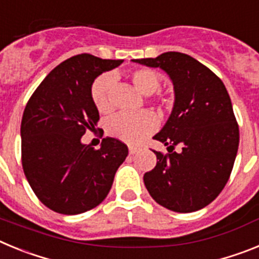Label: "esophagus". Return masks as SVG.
<instances>
[{
    "mask_svg": "<svg viewBox=\"0 0 259 259\" xmlns=\"http://www.w3.org/2000/svg\"><path fill=\"white\" fill-rule=\"evenodd\" d=\"M137 148H135V146H130V148H128V152H130V154H135V153H137Z\"/></svg>",
    "mask_w": 259,
    "mask_h": 259,
    "instance_id": "1",
    "label": "esophagus"
}]
</instances>
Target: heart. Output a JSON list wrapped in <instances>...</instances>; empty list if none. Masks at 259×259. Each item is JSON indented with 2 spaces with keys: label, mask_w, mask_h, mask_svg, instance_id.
Wrapping results in <instances>:
<instances>
[{
  "label": "heart",
  "mask_w": 259,
  "mask_h": 259,
  "mask_svg": "<svg viewBox=\"0 0 259 259\" xmlns=\"http://www.w3.org/2000/svg\"><path fill=\"white\" fill-rule=\"evenodd\" d=\"M132 83L143 95L152 96L161 87V77L150 68H137L130 74ZM115 77L113 74H102L93 81L91 96L96 109L102 114H107L113 110L111 102V88ZM158 120L150 111L139 113H119L107 120L106 131L110 136L130 144L143 141L148 135L157 128Z\"/></svg>",
  "instance_id": "heart-1"
}]
</instances>
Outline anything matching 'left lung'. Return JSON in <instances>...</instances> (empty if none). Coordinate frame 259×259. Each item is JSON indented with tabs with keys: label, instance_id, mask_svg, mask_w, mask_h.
I'll use <instances>...</instances> for the list:
<instances>
[{
	"label": "left lung",
	"instance_id": "8db88e82",
	"mask_svg": "<svg viewBox=\"0 0 259 259\" xmlns=\"http://www.w3.org/2000/svg\"><path fill=\"white\" fill-rule=\"evenodd\" d=\"M132 62L163 70L175 92L172 111L153 137L168 153L153 150L157 164L144 175L146 189L155 202L172 211L202 209L228 182L239 149V125L227 89L211 70L184 53Z\"/></svg>",
	"mask_w": 259,
	"mask_h": 259
}]
</instances>
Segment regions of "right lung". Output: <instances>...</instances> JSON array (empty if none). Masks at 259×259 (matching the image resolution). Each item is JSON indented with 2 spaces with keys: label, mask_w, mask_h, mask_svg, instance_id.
I'll use <instances>...</instances> for the list:
<instances>
[{
  "label": "right lung",
  "mask_w": 259,
  "mask_h": 259,
  "mask_svg": "<svg viewBox=\"0 0 259 259\" xmlns=\"http://www.w3.org/2000/svg\"><path fill=\"white\" fill-rule=\"evenodd\" d=\"M122 59L77 54L48 74L29 98L22 118V164L38 200L53 211L75 215L105 200L128 148L105 137L100 149L81 143L100 114L91 96L97 76Z\"/></svg>",
  "instance_id": "right-lung-1"
}]
</instances>
